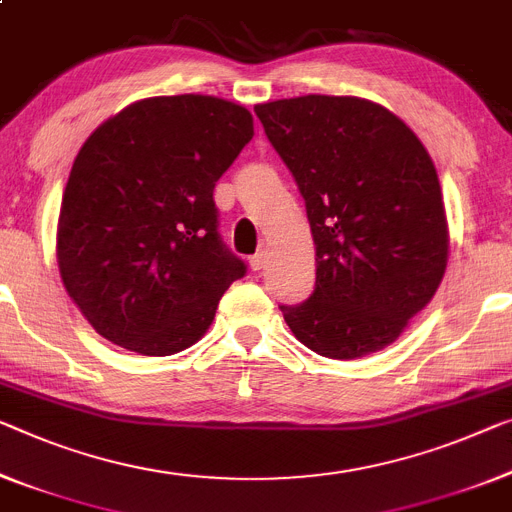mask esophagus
Listing matches in <instances>:
<instances>
[{
  "instance_id": "obj_1",
  "label": "esophagus",
  "mask_w": 512,
  "mask_h": 512,
  "mask_svg": "<svg viewBox=\"0 0 512 512\" xmlns=\"http://www.w3.org/2000/svg\"><path fill=\"white\" fill-rule=\"evenodd\" d=\"M249 265H251V270H254V272L263 270V267L267 265V251H258V254L251 256L249 258Z\"/></svg>"
}]
</instances>
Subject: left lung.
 I'll return each mask as SVG.
<instances>
[{"instance_id":"8db88e82","label":"left lung","mask_w":512,"mask_h":512,"mask_svg":"<svg viewBox=\"0 0 512 512\" xmlns=\"http://www.w3.org/2000/svg\"><path fill=\"white\" fill-rule=\"evenodd\" d=\"M293 174L316 245V290L279 306L329 359H359L403 334L448 263L442 187L421 139L373 100L300 96L256 105Z\"/></svg>"}]
</instances>
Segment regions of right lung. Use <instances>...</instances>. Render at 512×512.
Here are the masks:
<instances>
[{
  "label": "right lung",
  "mask_w": 512,
  "mask_h": 512,
  "mask_svg": "<svg viewBox=\"0 0 512 512\" xmlns=\"http://www.w3.org/2000/svg\"><path fill=\"white\" fill-rule=\"evenodd\" d=\"M251 137L249 109L185 93L132 102L84 141L61 199L57 263L102 338L167 357L208 332L247 272L219 238L212 190Z\"/></svg>",
  "instance_id": "obj_1"
}]
</instances>
